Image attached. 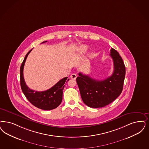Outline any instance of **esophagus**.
<instances>
[{"instance_id": "obj_1", "label": "esophagus", "mask_w": 149, "mask_h": 149, "mask_svg": "<svg viewBox=\"0 0 149 149\" xmlns=\"http://www.w3.org/2000/svg\"><path fill=\"white\" fill-rule=\"evenodd\" d=\"M77 77V74H75V73H72V74H71V75H70V78L72 79H74V80L76 79Z\"/></svg>"}]
</instances>
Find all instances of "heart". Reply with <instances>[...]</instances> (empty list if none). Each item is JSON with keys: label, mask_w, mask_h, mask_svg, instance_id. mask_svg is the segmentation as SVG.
<instances>
[{"label": "heart", "mask_w": 149, "mask_h": 149, "mask_svg": "<svg viewBox=\"0 0 149 149\" xmlns=\"http://www.w3.org/2000/svg\"><path fill=\"white\" fill-rule=\"evenodd\" d=\"M87 49H88V47L86 45H82L81 47V50L82 52H85L86 51H87ZM93 54H92L91 56H93Z\"/></svg>", "instance_id": "b5f03b06"}]
</instances>
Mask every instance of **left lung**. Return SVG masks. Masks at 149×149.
Returning a JSON list of instances; mask_svg holds the SVG:
<instances>
[{
    "label": "left lung",
    "mask_w": 149,
    "mask_h": 149,
    "mask_svg": "<svg viewBox=\"0 0 149 149\" xmlns=\"http://www.w3.org/2000/svg\"><path fill=\"white\" fill-rule=\"evenodd\" d=\"M110 56L113 59L114 71L111 76L97 80L88 75L79 73L78 87L84 103L91 108L103 107L114 101L123 90L125 67L118 52L111 48Z\"/></svg>",
    "instance_id": "obj_1"
}]
</instances>
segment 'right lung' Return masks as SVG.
<instances>
[{"mask_svg": "<svg viewBox=\"0 0 149 149\" xmlns=\"http://www.w3.org/2000/svg\"><path fill=\"white\" fill-rule=\"evenodd\" d=\"M46 42L45 41L42 43ZM31 51L32 49L27 53L21 65L20 85L22 91L30 102L36 107L45 111L55 109L62 102L64 84L69 79H68V77L62 79L53 87L46 91H37L30 89L26 85L24 77L23 70L26 58Z\"/></svg>", "mask_w": 149, "mask_h": 149, "instance_id": "right-lung-1", "label": "right lung"}]
</instances>
